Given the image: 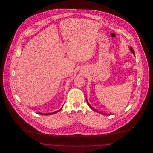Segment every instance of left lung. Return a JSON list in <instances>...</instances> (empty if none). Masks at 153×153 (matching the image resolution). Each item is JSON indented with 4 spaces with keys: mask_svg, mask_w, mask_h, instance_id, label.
Returning a JSON list of instances; mask_svg holds the SVG:
<instances>
[{
    "mask_svg": "<svg viewBox=\"0 0 153 153\" xmlns=\"http://www.w3.org/2000/svg\"><path fill=\"white\" fill-rule=\"evenodd\" d=\"M130 51H131V52H132V53H133V54H134V55H135V51H134V49H133V48H132V47H130ZM86 100H87V102L88 105H89V107H90V108H91V109H92V110H94V111H96V112H99L98 111H96V110H95V109H94V108L93 107H92L91 106V105H90V104H89V102H88L87 99V97H86ZM104 114V115H107V114Z\"/></svg>",
    "mask_w": 153,
    "mask_h": 153,
    "instance_id": "left-lung-1",
    "label": "left lung"
}]
</instances>
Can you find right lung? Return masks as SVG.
Here are the masks:
<instances>
[{
    "mask_svg": "<svg viewBox=\"0 0 153 153\" xmlns=\"http://www.w3.org/2000/svg\"><path fill=\"white\" fill-rule=\"evenodd\" d=\"M62 109V108L61 109H59L58 111H56V112H51V113H37L38 114H40V115H53L54 114H56V112H58V111H59L61 109Z\"/></svg>",
    "mask_w": 153,
    "mask_h": 153,
    "instance_id": "add662e5",
    "label": "right lung"
}]
</instances>
